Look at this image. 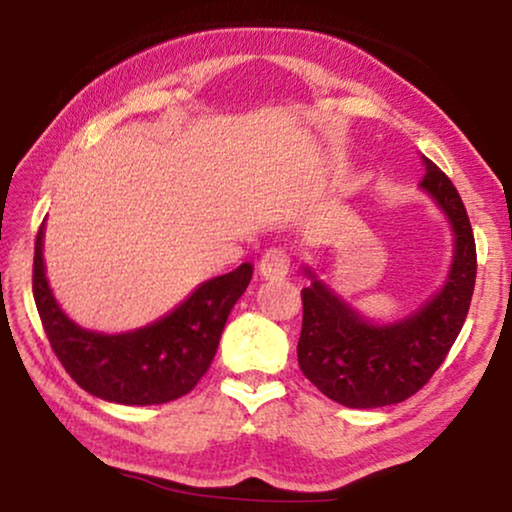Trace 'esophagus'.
I'll return each instance as SVG.
<instances>
[{
  "mask_svg": "<svg viewBox=\"0 0 512 512\" xmlns=\"http://www.w3.org/2000/svg\"><path fill=\"white\" fill-rule=\"evenodd\" d=\"M258 270H261V275L265 279H282L289 275L291 270V256L289 251L284 249H268L265 254L261 256V261H258Z\"/></svg>",
  "mask_w": 512,
  "mask_h": 512,
  "instance_id": "esophagus-1",
  "label": "esophagus"
}]
</instances>
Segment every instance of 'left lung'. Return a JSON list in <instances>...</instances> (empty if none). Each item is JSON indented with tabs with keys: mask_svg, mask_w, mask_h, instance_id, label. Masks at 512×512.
Instances as JSON below:
<instances>
[{
	"mask_svg": "<svg viewBox=\"0 0 512 512\" xmlns=\"http://www.w3.org/2000/svg\"><path fill=\"white\" fill-rule=\"evenodd\" d=\"M419 186L438 202L454 230V261L443 291L396 324H370L307 270L298 366L331 401L347 408H382L417 394L445 361L471 307L478 256L461 195L436 163Z\"/></svg>",
	"mask_w": 512,
	"mask_h": 512,
	"instance_id": "1",
	"label": "left lung"
}]
</instances>
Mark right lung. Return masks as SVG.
<instances>
[{
    "label": "right lung",
    "mask_w": 512,
    "mask_h": 512,
    "mask_svg": "<svg viewBox=\"0 0 512 512\" xmlns=\"http://www.w3.org/2000/svg\"><path fill=\"white\" fill-rule=\"evenodd\" d=\"M44 223L34 242L32 293L51 349L88 394L121 405H158L186 396L212 366L221 331L251 268L200 284L177 310L132 333L104 335L76 326L55 303L44 272Z\"/></svg>",
    "instance_id": "1"
}]
</instances>
